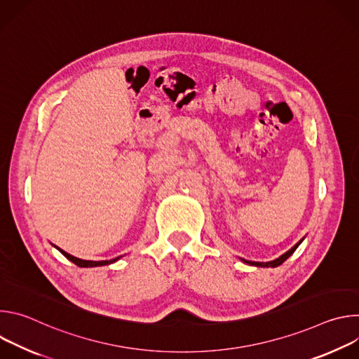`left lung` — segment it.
<instances>
[{
    "label": "left lung",
    "instance_id": "8db88e82",
    "mask_svg": "<svg viewBox=\"0 0 359 359\" xmlns=\"http://www.w3.org/2000/svg\"><path fill=\"white\" fill-rule=\"evenodd\" d=\"M299 245V243L298 244H295L291 250H288L285 254H283L281 255V257H278L277 260H274V262H270V263H255V262H247V260H243L244 263H247V264H250V266H257V267H278L280 264H283L288 257H290V255L295 251V248Z\"/></svg>",
    "mask_w": 359,
    "mask_h": 359
}]
</instances>
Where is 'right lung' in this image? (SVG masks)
Returning <instances> with one entry per match:
<instances>
[{
  "mask_svg": "<svg viewBox=\"0 0 359 359\" xmlns=\"http://www.w3.org/2000/svg\"><path fill=\"white\" fill-rule=\"evenodd\" d=\"M60 251L65 255V257L68 259V260H71L74 264H76V266H79V267H96V266H108V264H112L114 262H116L119 257H116V259H112V260H105V262H90V260H81V259H76V257H74V255H71V254H68V252H65L64 250H61L60 248Z\"/></svg>",
  "mask_w": 359,
  "mask_h": 359,
  "instance_id": "right-lung-1",
  "label": "right lung"
}]
</instances>
